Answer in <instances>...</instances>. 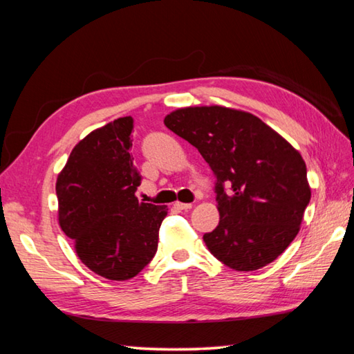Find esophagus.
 <instances>
[{
    "label": "esophagus",
    "instance_id": "obj_1",
    "mask_svg": "<svg viewBox=\"0 0 354 354\" xmlns=\"http://www.w3.org/2000/svg\"><path fill=\"white\" fill-rule=\"evenodd\" d=\"M173 205H175V209H178V210H189V209H192V205H194V204H192V203H179V201H176Z\"/></svg>",
    "mask_w": 354,
    "mask_h": 354
}]
</instances>
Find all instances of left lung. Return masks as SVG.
<instances>
[{"instance_id":"8db88e82","label":"left lung","mask_w":354,"mask_h":354,"mask_svg":"<svg viewBox=\"0 0 354 354\" xmlns=\"http://www.w3.org/2000/svg\"><path fill=\"white\" fill-rule=\"evenodd\" d=\"M164 124L216 176L220 223L203 236L210 254L246 272L283 254L311 199L300 153L257 115L226 106L179 108Z\"/></svg>"}]
</instances>
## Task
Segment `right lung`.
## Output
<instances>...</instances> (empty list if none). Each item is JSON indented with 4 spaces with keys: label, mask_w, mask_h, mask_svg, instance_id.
<instances>
[{
    "label": "right lung",
    "mask_w": 354,
    "mask_h": 354,
    "mask_svg": "<svg viewBox=\"0 0 354 354\" xmlns=\"http://www.w3.org/2000/svg\"><path fill=\"white\" fill-rule=\"evenodd\" d=\"M133 118H119L77 144L59 173V223L83 265L108 280H128L158 250L167 205L139 203Z\"/></svg>",
    "instance_id": "add662e5"
}]
</instances>
